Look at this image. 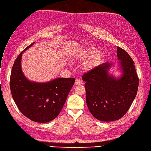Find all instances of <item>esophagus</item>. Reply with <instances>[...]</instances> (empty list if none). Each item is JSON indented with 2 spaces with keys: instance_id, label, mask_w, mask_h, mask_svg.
<instances>
[{
  "instance_id": "esophagus-1",
  "label": "esophagus",
  "mask_w": 151,
  "mask_h": 151,
  "mask_svg": "<svg viewBox=\"0 0 151 151\" xmlns=\"http://www.w3.org/2000/svg\"><path fill=\"white\" fill-rule=\"evenodd\" d=\"M81 83H82L81 81L80 80H79V79H76V81H75V84H76V85H80Z\"/></svg>"
}]
</instances>
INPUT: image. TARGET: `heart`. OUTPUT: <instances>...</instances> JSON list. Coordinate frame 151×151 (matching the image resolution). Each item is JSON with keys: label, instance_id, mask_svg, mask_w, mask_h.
<instances>
[{"label": "heart", "instance_id": "obj_1", "mask_svg": "<svg viewBox=\"0 0 151 151\" xmlns=\"http://www.w3.org/2000/svg\"><path fill=\"white\" fill-rule=\"evenodd\" d=\"M78 56L82 59H86L89 58L84 67L86 70H90L95 68L99 63L102 58V53L100 52H96L95 47L90 46L81 50Z\"/></svg>", "mask_w": 151, "mask_h": 151}]
</instances>
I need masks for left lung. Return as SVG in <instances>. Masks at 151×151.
<instances>
[{"mask_svg": "<svg viewBox=\"0 0 151 151\" xmlns=\"http://www.w3.org/2000/svg\"><path fill=\"white\" fill-rule=\"evenodd\" d=\"M117 70L115 76L110 73L114 66L108 62L85 73L86 104L92 115L102 122L116 121L123 117L136 98L139 78L130 55L117 47Z\"/></svg>", "mask_w": 151, "mask_h": 151, "instance_id": "1", "label": "left lung"}]
</instances>
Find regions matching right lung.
<instances>
[{"label": "right lung", "instance_id": "1", "mask_svg": "<svg viewBox=\"0 0 151 151\" xmlns=\"http://www.w3.org/2000/svg\"><path fill=\"white\" fill-rule=\"evenodd\" d=\"M18 56L12 68L10 87L13 99L21 113L33 122L47 123L56 118L63 109L75 82L74 78H56L40 83L28 79L22 70L23 53Z\"/></svg>", "mask_w": 151, "mask_h": 151}]
</instances>
